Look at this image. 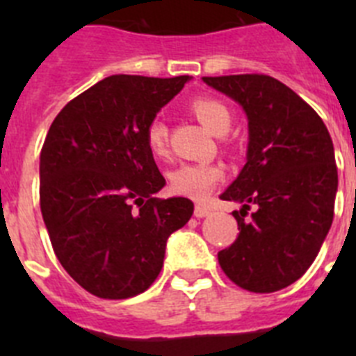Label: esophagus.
Here are the masks:
<instances>
[{
  "mask_svg": "<svg viewBox=\"0 0 356 356\" xmlns=\"http://www.w3.org/2000/svg\"><path fill=\"white\" fill-rule=\"evenodd\" d=\"M210 213V209L207 205H196L194 207V216L196 217H205Z\"/></svg>",
  "mask_w": 356,
  "mask_h": 356,
  "instance_id": "esophagus-1",
  "label": "esophagus"
}]
</instances>
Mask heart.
<instances>
[{"label":"heart","mask_w":356,"mask_h":356,"mask_svg":"<svg viewBox=\"0 0 356 356\" xmlns=\"http://www.w3.org/2000/svg\"><path fill=\"white\" fill-rule=\"evenodd\" d=\"M194 118L213 135H222L229 128V108L213 97H197L191 103ZM146 146L155 159H163L169 153V128L162 119H153L146 128ZM169 187L175 194L193 200H203L212 193L222 178V169L216 163L197 162L181 163L168 175Z\"/></svg>","instance_id":"b5f03b06"}]
</instances>
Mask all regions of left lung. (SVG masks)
<instances>
[{"label": "left lung", "instance_id": "obj_1", "mask_svg": "<svg viewBox=\"0 0 356 356\" xmlns=\"http://www.w3.org/2000/svg\"><path fill=\"white\" fill-rule=\"evenodd\" d=\"M244 108L248 162L221 200L235 210L238 235L217 253L244 291L276 292L305 275L333 221L337 165L323 119L287 85L267 74L205 76Z\"/></svg>", "mask_w": 356, "mask_h": 356}]
</instances>
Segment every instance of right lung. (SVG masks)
I'll use <instances>...</instances> for the list:
<instances>
[{
    "label": "right lung",
    "instance_id": "right-lung-1",
    "mask_svg": "<svg viewBox=\"0 0 356 356\" xmlns=\"http://www.w3.org/2000/svg\"><path fill=\"white\" fill-rule=\"evenodd\" d=\"M188 76L114 74L67 103L40 151V212L56 259L80 287L127 300L153 284L165 244L194 212L165 185L146 128Z\"/></svg>",
    "mask_w": 356,
    "mask_h": 356
}]
</instances>
